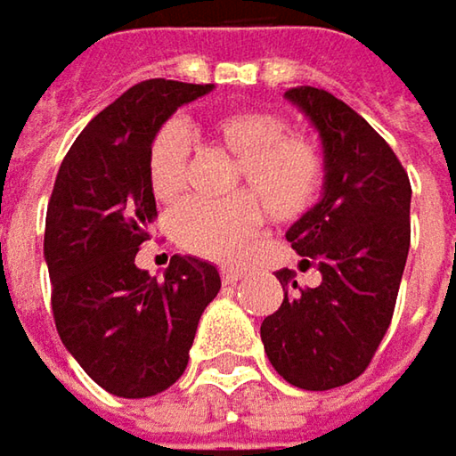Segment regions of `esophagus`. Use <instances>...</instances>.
<instances>
[{
  "label": "esophagus",
  "instance_id": "esophagus-1",
  "mask_svg": "<svg viewBox=\"0 0 456 456\" xmlns=\"http://www.w3.org/2000/svg\"><path fill=\"white\" fill-rule=\"evenodd\" d=\"M240 279H242V271L240 269H232V266H224V269H222V281H224V284H237Z\"/></svg>",
  "mask_w": 456,
  "mask_h": 456
}]
</instances>
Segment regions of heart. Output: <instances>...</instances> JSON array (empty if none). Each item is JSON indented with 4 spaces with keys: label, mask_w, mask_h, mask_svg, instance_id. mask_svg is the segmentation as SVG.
Returning <instances> with one entry per match:
<instances>
[{
    "label": "heart",
    "mask_w": 456,
    "mask_h": 456,
    "mask_svg": "<svg viewBox=\"0 0 456 456\" xmlns=\"http://www.w3.org/2000/svg\"><path fill=\"white\" fill-rule=\"evenodd\" d=\"M214 141L234 156L224 200H185L169 219L175 242L208 261H237L261 227V211L273 222L303 216L323 185V156L311 135L284 130L269 109H234L208 122ZM190 135L180 122H167L148 145V185L156 200L175 203L187 185Z\"/></svg>",
    "instance_id": "b5f03b06"
}]
</instances>
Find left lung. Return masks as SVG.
I'll return each mask as SVG.
<instances>
[{"label":"left lung","mask_w":456,"mask_h":456,"mask_svg":"<svg viewBox=\"0 0 456 456\" xmlns=\"http://www.w3.org/2000/svg\"><path fill=\"white\" fill-rule=\"evenodd\" d=\"M321 135L323 198L305 211L287 240L315 266L321 284L300 289L289 269L279 311L261 323L273 370L297 389L326 392L354 381L392 323L410 250L412 187L389 143L345 102L323 88H289Z\"/></svg>","instance_id":"left-lung-1"}]
</instances>
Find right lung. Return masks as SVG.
<instances>
[{"instance_id": "add662e5", "label": "right lung", "mask_w": 456, "mask_h": 456, "mask_svg": "<svg viewBox=\"0 0 456 456\" xmlns=\"http://www.w3.org/2000/svg\"><path fill=\"white\" fill-rule=\"evenodd\" d=\"M211 88L164 77L133 86L86 125L54 180L44 232L54 323L67 352L114 396L169 389L222 289L216 266L192 256H172L164 279L135 266L156 219L151 138Z\"/></svg>"}]
</instances>
